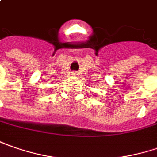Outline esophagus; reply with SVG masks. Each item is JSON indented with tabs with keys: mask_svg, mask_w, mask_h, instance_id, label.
Here are the masks:
<instances>
[{
	"mask_svg": "<svg viewBox=\"0 0 157 157\" xmlns=\"http://www.w3.org/2000/svg\"><path fill=\"white\" fill-rule=\"evenodd\" d=\"M72 75H74V76H78V72L73 71L72 72Z\"/></svg>",
	"mask_w": 157,
	"mask_h": 157,
	"instance_id": "1",
	"label": "esophagus"
}]
</instances>
